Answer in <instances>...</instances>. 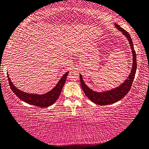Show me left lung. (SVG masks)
I'll return each instance as SVG.
<instances>
[{
    "mask_svg": "<svg viewBox=\"0 0 149 149\" xmlns=\"http://www.w3.org/2000/svg\"><path fill=\"white\" fill-rule=\"evenodd\" d=\"M115 27H116L119 31L122 32V34L125 35L128 39L129 42L130 46L132 49V54H133V67H132L131 72L130 73L129 77L123 83L121 86L117 87V88L111 89L110 91H104V92H96L91 89H89L87 87L86 84L84 83L83 78L81 74H79L80 77V83L82 89L84 91L86 96L92 102L96 103V104L100 105H106L109 104L114 103L117 101L121 100L129 93L130 89L131 88L132 84H133V80L135 76V73L136 70V56L135 51L134 49V46L133 42H132L131 38L130 36V34L127 32L125 30L122 28L119 25L115 24Z\"/></svg>",
    "mask_w": 149,
    "mask_h": 149,
    "instance_id": "1",
    "label": "left lung"
}]
</instances>
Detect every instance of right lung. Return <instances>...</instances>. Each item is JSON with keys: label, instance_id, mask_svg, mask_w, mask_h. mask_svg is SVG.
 <instances>
[{"label": "right lung", "instance_id": "1", "mask_svg": "<svg viewBox=\"0 0 149 149\" xmlns=\"http://www.w3.org/2000/svg\"><path fill=\"white\" fill-rule=\"evenodd\" d=\"M68 73L69 72H66L63 75L62 78L58 81V83L56 84V86L51 91H49L46 93L42 94V95L28 93L20 91L18 88H16L15 85H13L12 83L8 74H7V77H8L9 86H10L12 91L14 92V93L20 100L28 103V104L43 108L52 105L58 100L61 91L62 90L63 86H64L65 83V80L67 78Z\"/></svg>", "mask_w": 149, "mask_h": 149}]
</instances>
